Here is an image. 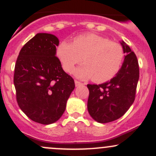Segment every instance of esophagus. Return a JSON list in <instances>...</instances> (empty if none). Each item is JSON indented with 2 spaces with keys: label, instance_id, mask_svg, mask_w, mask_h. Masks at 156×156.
Returning <instances> with one entry per match:
<instances>
[{
  "label": "esophagus",
  "instance_id": "1",
  "mask_svg": "<svg viewBox=\"0 0 156 156\" xmlns=\"http://www.w3.org/2000/svg\"><path fill=\"white\" fill-rule=\"evenodd\" d=\"M75 84H76V87H79V86L82 85L83 83H81L80 82L78 81V80H75Z\"/></svg>",
  "mask_w": 156,
  "mask_h": 156
}]
</instances>
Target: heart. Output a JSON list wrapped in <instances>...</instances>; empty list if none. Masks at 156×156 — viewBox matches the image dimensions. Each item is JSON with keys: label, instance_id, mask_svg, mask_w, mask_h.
Here are the masks:
<instances>
[{"label": "heart", "instance_id": "obj_1", "mask_svg": "<svg viewBox=\"0 0 156 156\" xmlns=\"http://www.w3.org/2000/svg\"><path fill=\"white\" fill-rule=\"evenodd\" d=\"M56 54L67 72H71L83 59L84 64L75 69V76L81 79L92 78L94 81L101 83L117 74L124 51L120 44L108 38L96 34H86L75 37L73 42H61Z\"/></svg>", "mask_w": 156, "mask_h": 156}]
</instances>
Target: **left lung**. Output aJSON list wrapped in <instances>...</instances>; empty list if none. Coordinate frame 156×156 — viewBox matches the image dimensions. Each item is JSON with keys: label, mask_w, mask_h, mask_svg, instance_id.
Wrapping results in <instances>:
<instances>
[{"label": "left lung", "mask_w": 156, "mask_h": 156, "mask_svg": "<svg viewBox=\"0 0 156 156\" xmlns=\"http://www.w3.org/2000/svg\"><path fill=\"white\" fill-rule=\"evenodd\" d=\"M120 44L125 55L115 76L102 84H87L88 112L92 119L100 123L110 122L122 117L135 100L139 64L129 46L122 40Z\"/></svg>", "instance_id": "1"}]
</instances>
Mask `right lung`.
<instances>
[{
  "instance_id": "add662e5",
  "label": "right lung",
  "mask_w": 156,
  "mask_h": 156,
  "mask_svg": "<svg viewBox=\"0 0 156 156\" xmlns=\"http://www.w3.org/2000/svg\"><path fill=\"white\" fill-rule=\"evenodd\" d=\"M58 44L55 35L39 33L22 48L16 62L17 103L27 117L40 124L50 125L60 119L75 89L74 80L55 56Z\"/></svg>"
}]
</instances>
